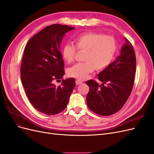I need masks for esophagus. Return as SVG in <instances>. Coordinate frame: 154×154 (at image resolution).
Returning <instances> with one entry per match:
<instances>
[{"mask_svg":"<svg viewBox=\"0 0 154 154\" xmlns=\"http://www.w3.org/2000/svg\"><path fill=\"white\" fill-rule=\"evenodd\" d=\"M82 81L79 80H76V85H80V84H82Z\"/></svg>","mask_w":154,"mask_h":154,"instance_id":"1","label":"esophagus"}]
</instances>
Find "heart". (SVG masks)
I'll return each instance as SVG.
<instances>
[{
    "label": "heart",
    "mask_w": 154,
    "mask_h": 154,
    "mask_svg": "<svg viewBox=\"0 0 154 154\" xmlns=\"http://www.w3.org/2000/svg\"><path fill=\"white\" fill-rule=\"evenodd\" d=\"M74 46L66 44L62 49V57L67 63L74 61L77 49L85 51L83 61L68 70L69 76L84 80L93 71H100L108 67L113 61L118 45L114 37L101 32H88L78 36L74 40Z\"/></svg>",
    "instance_id": "obj_1"
}]
</instances>
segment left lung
I'll use <instances>...</instances> for the list:
<instances>
[{
  "label": "left lung",
  "instance_id": "left-lung-1",
  "mask_svg": "<svg viewBox=\"0 0 154 154\" xmlns=\"http://www.w3.org/2000/svg\"><path fill=\"white\" fill-rule=\"evenodd\" d=\"M121 54L98 74L101 86L95 80L86 82L89 87L87 95L88 108L103 116L112 115L122 109L129 97L134 83L136 58L132 44L125 38ZM104 84H107L106 86Z\"/></svg>",
  "mask_w": 154,
  "mask_h": 154
}]
</instances>
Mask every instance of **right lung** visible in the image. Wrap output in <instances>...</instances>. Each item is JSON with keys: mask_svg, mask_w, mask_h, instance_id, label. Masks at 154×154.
<instances>
[{"mask_svg": "<svg viewBox=\"0 0 154 154\" xmlns=\"http://www.w3.org/2000/svg\"><path fill=\"white\" fill-rule=\"evenodd\" d=\"M74 27L53 24L31 38L26 45L20 67V76L27 97L37 110L46 115L62 112L76 85L74 78L63 79L64 62L60 51L64 35Z\"/></svg>", "mask_w": 154, "mask_h": 154, "instance_id": "1", "label": "right lung"}]
</instances>
